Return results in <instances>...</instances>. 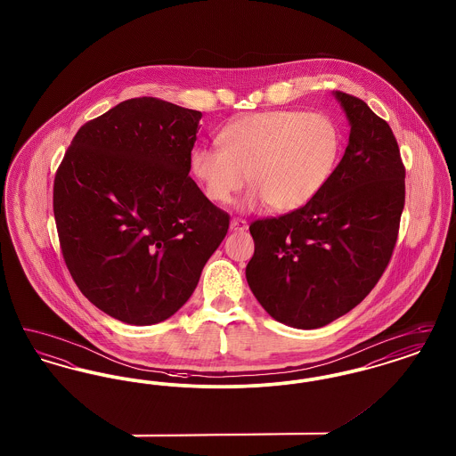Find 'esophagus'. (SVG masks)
Wrapping results in <instances>:
<instances>
[{"instance_id": "34e87169", "label": "esophagus", "mask_w": 456, "mask_h": 456, "mask_svg": "<svg viewBox=\"0 0 456 456\" xmlns=\"http://www.w3.org/2000/svg\"><path fill=\"white\" fill-rule=\"evenodd\" d=\"M248 229V222L242 218H232L231 220V231L232 232H244Z\"/></svg>"}]
</instances>
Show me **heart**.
Returning <instances> with one entry per match:
<instances>
[{
    "mask_svg": "<svg viewBox=\"0 0 456 456\" xmlns=\"http://www.w3.org/2000/svg\"><path fill=\"white\" fill-rule=\"evenodd\" d=\"M220 149L195 147L190 173L210 201L224 205L246 183L255 188L242 208L266 203L294 212L323 190L340 153L337 125L320 112L292 109L242 116L217 134Z\"/></svg>",
    "mask_w": 456,
    "mask_h": 456,
    "instance_id": "obj_1",
    "label": "heart"
}]
</instances>
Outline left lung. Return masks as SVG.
Here are the masks:
<instances>
[{"instance_id": "1", "label": "left lung", "mask_w": 456, "mask_h": 456, "mask_svg": "<svg viewBox=\"0 0 456 456\" xmlns=\"http://www.w3.org/2000/svg\"><path fill=\"white\" fill-rule=\"evenodd\" d=\"M350 133L342 160L305 207L249 225L246 281L277 322L313 330L361 303L390 263L405 203V167L390 125L335 90Z\"/></svg>"}]
</instances>
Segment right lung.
I'll return each mask as SVG.
<instances>
[{"mask_svg":"<svg viewBox=\"0 0 456 456\" xmlns=\"http://www.w3.org/2000/svg\"><path fill=\"white\" fill-rule=\"evenodd\" d=\"M201 112L130 99L77 131L54 177L66 266L109 316L145 326L171 318L229 229L190 177Z\"/></svg>","mask_w":456,"mask_h":456,"instance_id":"1","label":"right lung"}]
</instances>
